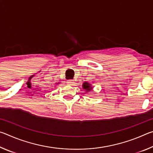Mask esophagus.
<instances>
[{"instance_id":"esophagus-1","label":"esophagus","mask_w":153,"mask_h":153,"mask_svg":"<svg viewBox=\"0 0 153 153\" xmlns=\"http://www.w3.org/2000/svg\"><path fill=\"white\" fill-rule=\"evenodd\" d=\"M67 84L68 85H73L74 84V80H72V79H69V80H67Z\"/></svg>"}]
</instances>
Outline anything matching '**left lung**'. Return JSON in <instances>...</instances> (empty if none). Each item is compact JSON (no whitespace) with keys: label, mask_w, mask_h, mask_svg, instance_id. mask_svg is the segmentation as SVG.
I'll list each match as a JSON object with an SVG mask.
<instances>
[{"label":"left lung","mask_w":153,"mask_h":153,"mask_svg":"<svg viewBox=\"0 0 153 153\" xmlns=\"http://www.w3.org/2000/svg\"><path fill=\"white\" fill-rule=\"evenodd\" d=\"M83 88H84L85 90H87V91H90V90H92L91 88V86H90V84H89L87 82H85L84 83V84H83Z\"/></svg>","instance_id":"obj_1"}]
</instances>
